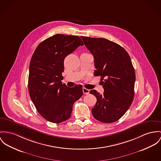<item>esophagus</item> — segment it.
<instances>
[{
  "label": "esophagus",
  "instance_id": "esophagus-1",
  "mask_svg": "<svg viewBox=\"0 0 161 161\" xmlns=\"http://www.w3.org/2000/svg\"><path fill=\"white\" fill-rule=\"evenodd\" d=\"M83 92L84 94H87L89 92V90L87 89L86 88H85V87H83Z\"/></svg>",
  "mask_w": 161,
  "mask_h": 161
}]
</instances>
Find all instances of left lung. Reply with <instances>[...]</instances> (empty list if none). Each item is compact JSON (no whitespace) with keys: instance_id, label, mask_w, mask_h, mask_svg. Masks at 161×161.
I'll return each instance as SVG.
<instances>
[{"instance_id":"left-lung-1","label":"left lung","mask_w":161,"mask_h":161,"mask_svg":"<svg viewBox=\"0 0 161 161\" xmlns=\"http://www.w3.org/2000/svg\"><path fill=\"white\" fill-rule=\"evenodd\" d=\"M81 38L94 56V76H100L103 81V94L90 91L97 98L92 115L102 123L116 121L127 111L134 97L136 74L130 58L122 47L107 39Z\"/></svg>"}]
</instances>
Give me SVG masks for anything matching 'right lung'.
<instances>
[{
	"label": "right lung",
	"mask_w": 161,
	"mask_h": 161,
	"mask_svg": "<svg viewBox=\"0 0 161 161\" xmlns=\"http://www.w3.org/2000/svg\"><path fill=\"white\" fill-rule=\"evenodd\" d=\"M80 45L83 43L78 36L56 34L42 42L32 56L29 95L38 112L51 123L69 119L74 103L83 95L81 85L68 87L61 82L64 59Z\"/></svg>",
	"instance_id": "1"
}]
</instances>
